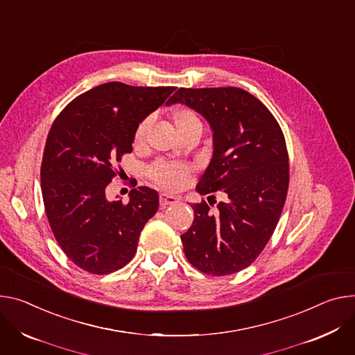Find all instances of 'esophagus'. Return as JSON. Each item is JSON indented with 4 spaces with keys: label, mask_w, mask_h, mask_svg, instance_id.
Listing matches in <instances>:
<instances>
[{
    "label": "esophagus",
    "mask_w": 355,
    "mask_h": 355,
    "mask_svg": "<svg viewBox=\"0 0 355 355\" xmlns=\"http://www.w3.org/2000/svg\"><path fill=\"white\" fill-rule=\"evenodd\" d=\"M180 200L174 196H170V194H166V192H163V194H159V204L161 207H167V205H174L177 204Z\"/></svg>",
    "instance_id": "obj_1"
}]
</instances>
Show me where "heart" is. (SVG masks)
Segmentation results:
<instances>
[{"label": "heart", "mask_w": 355, "mask_h": 355, "mask_svg": "<svg viewBox=\"0 0 355 355\" xmlns=\"http://www.w3.org/2000/svg\"><path fill=\"white\" fill-rule=\"evenodd\" d=\"M173 120L174 124L177 127L178 133H182L188 128L192 127H201V120L198 117V114L191 110V109H178L173 113ZM150 120L146 119L143 120L135 132V143L136 144H141L144 137H146V132L148 127ZM150 177L161 187L168 188V189H177L181 185H184V182L187 181L189 168L184 164H178V163H168V161H157L155 164H153L150 167Z\"/></svg>", "instance_id": "heart-1"}]
</instances>
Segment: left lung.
<instances>
[{
  "label": "left lung",
  "mask_w": 355,
  "mask_h": 355,
  "mask_svg": "<svg viewBox=\"0 0 355 355\" xmlns=\"http://www.w3.org/2000/svg\"><path fill=\"white\" fill-rule=\"evenodd\" d=\"M174 103L194 109L212 128L214 153L197 191L227 196L215 211L205 201L191 205L194 222L181 235L184 253L207 275L236 273L261 254L286 201L283 132L269 109L241 87H180L167 106Z\"/></svg>",
  "instance_id": "left-lung-1"
}]
</instances>
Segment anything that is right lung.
<instances>
[{
  "instance_id": "obj_1",
  "label": "right lung",
  "mask_w": 355,
  "mask_h": 355,
  "mask_svg": "<svg viewBox=\"0 0 355 355\" xmlns=\"http://www.w3.org/2000/svg\"><path fill=\"white\" fill-rule=\"evenodd\" d=\"M174 90L103 83L79 94L51 127L41 166L45 212L62 250L89 273L130 262L158 209L157 191L148 187L132 189L127 204L109 201L106 187L117 173L113 166L133 151L137 125Z\"/></svg>"
}]
</instances>
